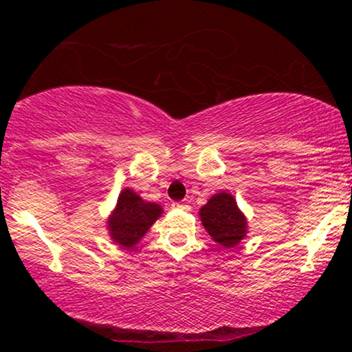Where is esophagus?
<instances>
[{"instance_id": "esophagus-1", "label": "esophagus", "mask_w": 352, "mask_h": 352, "mask_svg": "<svg viewBox=\"0 0 352 352\" xmlns=\"http://www.w3.org/2000/svg\"><path fill=\"white\" fill-rule=\"evenodd\" d=\"M173 208H179V210H190V205L184 204V201H175V204H172Z\"/></svg>"}]
</instances>
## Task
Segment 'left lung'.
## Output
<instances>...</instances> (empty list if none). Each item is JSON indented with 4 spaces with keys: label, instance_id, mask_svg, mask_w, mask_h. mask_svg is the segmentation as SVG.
<instances>
[{
    "label": "left lung",
    "instance_id": "8db88e82",
    "mask_svg": "<svg viewBox=\"0 0 352 352\" xmlns=\"http://www.w3.org/2000/svg\"><path fill=\"white\" fill-rule=\"evenodd\" d=\"M199 215L212 240L223 248H235L248 233L245 213L238 208L235 197L225 190L210 197Z\"/></svg>",
    "mask_w": 352,
    "mask_h": 352
}]
</instances>
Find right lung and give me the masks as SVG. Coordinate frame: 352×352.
Instances as JSON below:
<instances>
[{
  "instance_id": "obj_1",
  "label": "right lung",
  "mask_w": 352,
  "mask_h": 352,
  "mask_svg": "<svg viewBox=\"0 0 352 352\" xmlns=\"http://www.w3.org/2000/svg\"><path fill=\"white\" fill-rule=\"evenodd\" d=\"M162 213L164 208L159 204L144 200L132 188H124L116 208L107 217L109 236L120 248L132 250Z\"/></svg>"
}]
</instances>
